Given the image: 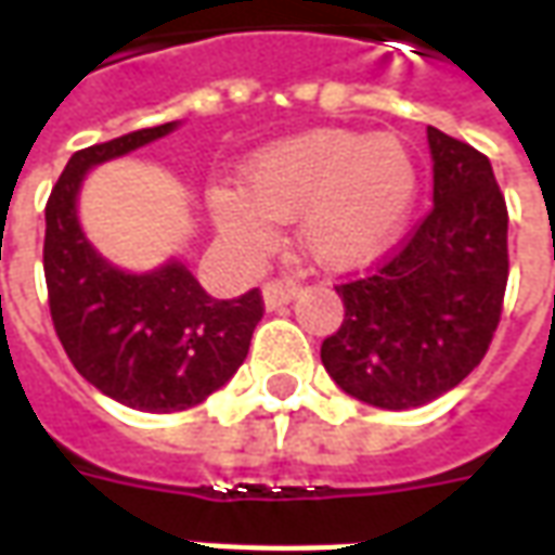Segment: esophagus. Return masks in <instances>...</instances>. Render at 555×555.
<instances>
[{"label":"esophagus","mask_w":555,"mask_h":555,"mask_svg":"<svg viewBox=\"0 0 555 555\" xmlns=\"http://www.w3.org/2000/svg\"><path fill=\"white\" fill-rule=\"evenodd\" d=\"M261 297H264L267 312H276L297 297V285L294 282H267L261 288Z\"/></svg>","instance_id":"34e87169"}]
</instances>
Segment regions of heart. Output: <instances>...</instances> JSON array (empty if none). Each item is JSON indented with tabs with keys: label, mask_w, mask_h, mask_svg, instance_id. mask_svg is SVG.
I'll list each match as a JSON object with an SVG mask.
<instances>
[{
	"label": "heart",
	"mask_w": 555,
	"mask_h": 555,
	"mask_svg": "<svg viewBox=\"0 0 555 555\" xmlns=\"http://www.w3.org/2000/svg\"><path fill=\"white\" fill-rule=\"evenodd\" d=\"M243 190L214 186L207 205L225 241L246 258L276 246V222L297 219L314 264L357 270L398 241L416 207L418 169L392 133L309 130L246 159Z\"/></svg>",
	"instance_id": "heart-1"
}]
</instances>
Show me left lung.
<instances>
[{
    "label": "left lung",
    "mask_w": 555,
    "mask_h": 555,
    "mask_svg": "<svg viewBox=\"0 0 555 555\" xmlns=\"http://www.w3.org/2000/svg\"><path fill=\"white\" fill-rule=\"evenodd\" d=\"M434 207L401 253L338 285L345 321L321 345L341 392L380 410L422 408L476 369L508 282V210L490 159L428 127Z\"/></svg>",
    "instance_id": "obj_1"
}]
</instances>
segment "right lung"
<instances>
[{"label":"right lung","instance_id":"right-lung-1","mask_svg":"<svg viewBox=\"0 0 555 555\" xmlns=\"http://www.w3.org/2000/svg\"><path fill=\"white\" fill-rule=\"evenodd\" d=\"M181 121L145 127L77 151L47 202L43 276L62 348L86 380L118 404L175 413L229 384L249 353L264 306L258 288L210 297L181 258L121 270L98 253L79 222L91 169L169 137Z\"/></svg>","mask_w":555,"mask_h":555}]
</instances>
